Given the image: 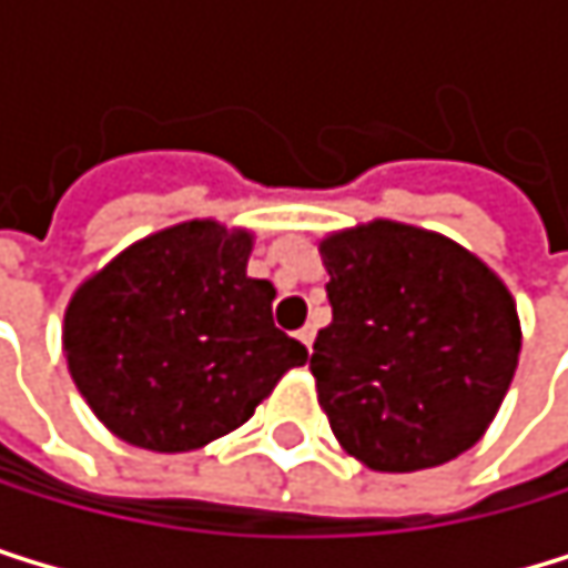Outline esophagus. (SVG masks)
Returning a JSON list of instances; mask_svg holds the SVG:
<instances>
[{
	"instance_id": "obj_1",
	"label": "esophagus",
	"mask_w": 568,
	"mask_h": 568,
	"mask_svg": "<svg viewBox=\"0 0 568 568\" xmlns=\"http://www.w3.org/2000/svg\"><path fill=\"white\" fill-rule=\"evenodd\" d=\"M303 344H306V351H313V337H316V331H313V326H303V331L296 334Z\"/></svg>"
}]
</instances>
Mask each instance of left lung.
<instances>
[{
    "label": "left lung",
    "instance_id": "obj_1",
    "mask_svg": "<svg viewBox=\"0 0 568 568\" xmlns=\"http://www.w3.org/2000/svg\"><path fill=\"white\" fill-rule=\"evenodd\" d=\"M331 326L310 371L337 443L371 470L456 460L494 423L518 354V306L453 237L367 221L320 242Z\"/></svg>",
    "mask_w": 568,
    "mask_h": 568
}]
</instances>
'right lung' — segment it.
Here are the masks:
<instances>
[{
    "label": "right lung",
    "mask_w": 568,
    "mask_h": 568,
    "mask_svg": "<svg viewBox=\"0 0 568 568\" xmlns=\"http://www.w3.org/2000/svg\"><path fill=\"white\" fill-rule=\"evenodd\" d=\"M255 234L193 217L119 252L63 310L68 371L108 433L152 453L245 426L306 347L272 323L275 286L248 275Z\"/></svg>",
    "instance_id": "obj_1"
}]
</instances>
